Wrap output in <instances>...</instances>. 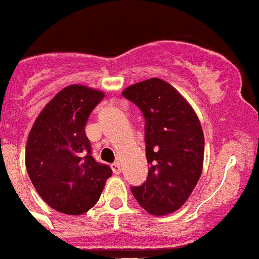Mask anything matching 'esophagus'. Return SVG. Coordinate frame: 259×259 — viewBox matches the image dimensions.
<instances>
[{
	"mask_svg": "<svg viewBox=\"0 0 259 259\" xmlns=\"http://www.w3.org/2000/svg\"><path fill=\"white\" fill-rule=\"evenodd\" d=\"M111 168H112V170H114L115 175H119V173L121 172V169H120V164L117 163V161H116V163L112 164V165H111Z\"/></svg>",
	"mask_w": 259,
	"mask_h": 259,
	"instance_id": "obj_1",
	"label": "esophagus"
}]
</instances>
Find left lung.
<instances>
[{
  "mask_svg": "<svg viewBox=\"0 0 259 259\" xmlns=\"http://www.w3.org/2000/svg\"><path fill=\"white\" fill-rule=\"evenodd\" d=\"M125 99L140 108L145 120L147 180L131 187L136 201L155 215L180 209L193 192L204 163V132L189 103L159 78L132 84Z\"/></svg>",
  "mask_w": 259,
  "mask_h": 259,
  "instance_id": "1",
  "label": "left lung"
}]
</instances>
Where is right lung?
I'll list each match as a JSON object with an SVG mask.
<instances>
[{"label":"right lung","instance_id":"obj_1","mask_svg":"<svg viewBox=\"0 0 259 259\" xmlns=\"http://www.w3.org/2000/svg\"><path fill=\"white\" fill-rule=\"evenodd\" d=\"M103 98L80 84L66 87L46 104L29 134L25 161L30 180L46 204L65 214L90 210L112 176L110 166L93 157L84 132Z\"/></svg>","mask_w":259,"mask_h":259}]
</instances>
